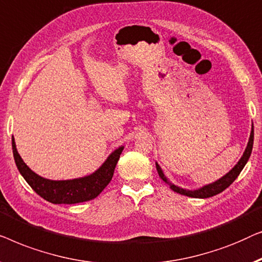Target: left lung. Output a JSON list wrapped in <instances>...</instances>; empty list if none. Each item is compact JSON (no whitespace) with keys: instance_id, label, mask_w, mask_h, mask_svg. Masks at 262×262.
<instances>
[{"instance_id":"obj_1","label":"left lung","mask_w":262,"mask_h":262,"mask_svg":"<svg viewBox=\"0 0 262 262\" xmlns=\"http://www.w3.org/2000/svg\"><path fill=\"white\" fill-rule=\"evenodd\" d=\"M253 142H254V127L252 126V132H250L249 141H248V143H247L245 153H243L241 159L238 160V163L235 165V166L231 168L226 176H223L222 178H220L219 180H216V182H213L211 184H208V185H204L203 187H201V189L185 190V189H182V187L174 185V184L169 183V180L166 178V177H165L163 169H161V167L158 165V163H156L157 171H158V173H159L160 178L163 179L164 182L167 184V185H169V187H171V189L177 193L184 194V196H187V197H193V198L212 197V196H215V194H219L222 192V191L226 190L227 187H229L231 184H233L234 180L237 178L238 174H240L241 171L243 169V167H245V165L247 164V161H248L250 154H252Z\"/></svg>"}]
</instances>
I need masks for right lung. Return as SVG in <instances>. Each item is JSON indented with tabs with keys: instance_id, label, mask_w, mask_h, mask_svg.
<instances>
[{
	"instance_id": "right-lung-1",
	"label": "right lung",
	"mask_w": 262,
	"mask_h": 262,
	"mask_svg": "<svg viewBox=\"0 0 262 262\" xmlns=\"http://www.w3.org/2000/svg\"><path fill=\"white\" fill-rule=\"evenodd\" d=\"M12 147L14 160L21 176L40 197L53 204H76L97 197L112 180L116 164L123 150V146L114 150L102 166L90 176L70 180H51L36 174L24 163L17 153L14 136L12 138Z\"/></svg>"
}]
</instances>
